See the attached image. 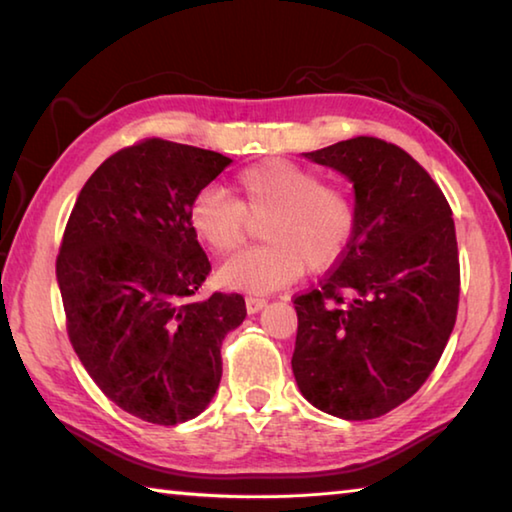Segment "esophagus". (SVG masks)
I'll list each match as a JSON object with an SVG mask.
<instances>
[{
	"mask_svg": "<svg viewBox=\"0 0 512 512\" xmlns=\"http://www.w3.org/2000/svg\"><path fill=\"white\" fill-rule=\"evenodd\" d=\"M266 298H259V296H248L246 298V311L248 314H257V311H262L266 307Z\"/></svg>",
	"mask_w": 512,
	"mask_h": 512,
	"instance_id": "obj_1",
	"label": "esophagus"
}]
</instances>
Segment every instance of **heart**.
<instances>
[{"instance_id": "heart-1", "label": "heart", "mask_w": 512, "mask_h": 512, "mask_svg": "<svg viewBox=\"0 0 512 512\" xmlns=\"http://www.w3.org/2000/svg\"><path fill=\"white\" fill-rule=\"evenodd\" d=\"M235 201L205 189L189 207V228L216 257L246 244L253 225L266 244L219 268L223 287L268 293L309 271H325L348 253L357 232V205L318 171L289 160H264L237 173Z\"/></svg>"}]
</instances>
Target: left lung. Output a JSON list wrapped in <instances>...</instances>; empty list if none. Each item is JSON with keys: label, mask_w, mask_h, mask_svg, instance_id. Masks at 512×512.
Here are the masks:
<instances>
[{"label": "left lung", "mask_w": 512, "mask_h": 512, "mask_svg": "<svg viewBox=\"0 0 512 512\" xmlns=\"http://www.w3.org/2000/svg\"><path fill=\"white\" fill-rule=\"evenodd\" d=\"M302 155L350 180L357 232L320 287L293 300L291 368L316 409L372 420L418 391L454 329L461 268L452 207L409 153L377 137Z\"/></svg>", "instance_id": "left-lung-1"}]
</instances>
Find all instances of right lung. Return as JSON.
Listing matches in <instances>:
<instances>
[{"label":"right lung","mask_w":512,"mask_h":512,"mask_svg":"<svg viewBox=\"0 0 512 512\" xmlns=\"http://www.w3.org/2000/svg\"><path fill=\"white\" fill-rule=\"evenodd\" d=\"M232 160L167 140L121 149L83 185L56 277L83 368L119 409L153 424L201 415L221 343L246 318L239 293H196L210 262L189 207Z\"/></svg>","instance_id":"1"}]
</instances>
